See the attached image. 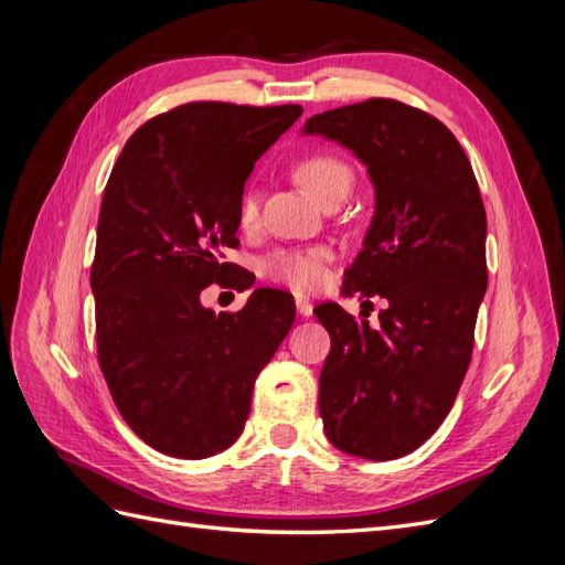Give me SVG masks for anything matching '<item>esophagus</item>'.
Listing matches in <instances>:
<instances>
[{
	"label": "esophagus",
	"instance_id": "34e87169",
	"mask_svg": "<svg viewBox=\"0 0 565 565\" xmlns=\"http://www.w3.org/2000/svg\"><path fill=\"white\" fill-rule=\"evenodd\" d=\"M297 313L303 316V318H309L313 313V303L309 299H297Z\"/></svg>",
	"mask_w": 565,
	"mask_h": 565
}]
</instances>
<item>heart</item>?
Returning a JSON list of instances; mask_svg holds the SVG:
<instances>
[{
    "mask_svg": "<svg viewBox=\"0 0 565 565\" xmlns=\"http://www.w3.org/2000/svg\"><path fill=\"white\" fill-rule=\"evenodd\" d=\"M295 179L324 204L339 195L347 198L353 183V172L344 160L332 156V152H309L295 164ZM235 216L243 228H252L259 218V195L252 185H247L237 198ZM330 259V249L322 245L276 249L262 262V273L266 280L292 287L301 295H311L328 282Z\"/></svg>",
    "mask_w": 565,
    "mask_h": 565,
    "instance_id": "obj_1",
    "label": "heart"
}]
</instances>
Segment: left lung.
Returning a JSON list of instances; mask_svg holds the SVG:
<instances>
[{
    "label": "left lung",
    "mask_w": 565,
    "mask_h": 565,
    "mask_svg": "<svg viewBox=\"0 0 565 565\" xmlns=\"http://www.w3.org/2000/svg\"><path fill=\"white\" fill-rule=\"evenodd\" d=\"M303 129L367 164L377 210L341 287L386 299L377 324L339 303L313 311L332 339L320 372L324 434L349 455L396 459L448 417L471 363L488 287L481 191L455 134L401 100L324 110Z\"/></svg>",
    "instance_id": "obj_1"
}]
</instances>
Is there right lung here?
<instances>
[{"instance_id":"add662e5","label":"right lung","mask_w":565,"mask_h":565,"mask_svg":"<svg viewBox=\"0 0 565 565\" xmlns=\"http://www.w3.org/2000/svg\"><path fill=\"white\" fill-rule=\"evenodd\" d=\"M301 106L191 100L131 134L104 191L92 264L96 349L129 429L169 457L202 459L233 446L254 382L295 322L282 289H254L241 311L200 303L212 282L247 289L237 198Z\"/></svg>"}]
</instances>
